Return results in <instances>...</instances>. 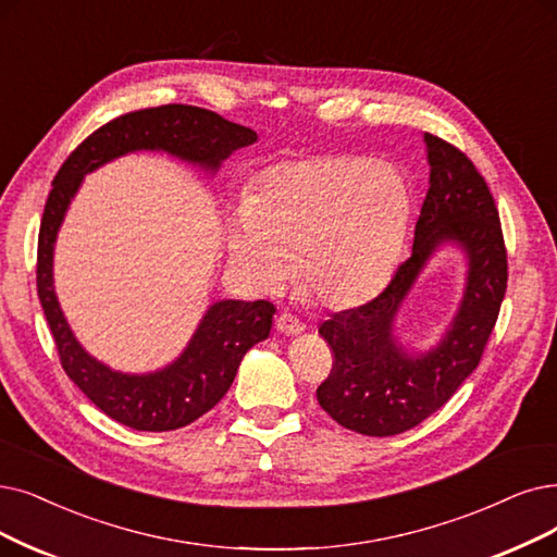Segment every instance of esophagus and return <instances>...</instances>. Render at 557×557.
I'll return each instance as SVG.
<instances>
[{
    "mask_svg": "<svg viewBox=\"0 0 557 557\" xmlns=\"http://www.w3.org/2000/svg\"><path fill=\"white\" fill-rule=\"evenodd\" d=\"M276 329L285 333V336H297V333L304 331V324L293 313H281L276 318Z\"/></svg>",
    "mask_w": 557,
    "mask_h": 557,
    "instance_id": "1",
    "label": "esophagus"
}]
</instances>
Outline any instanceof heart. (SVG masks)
Returning a JSON list of instances; mask_svg holds the SVG:
<instances>
[{
	"label": "heart",
	"instance_id": "heart-1",
	"mask_svg": "<svg viewBox=\"0 0 557 557\" xmlns=\"http://www.w3.org/2000/svg\"><path fill=\"white\" fill-rule=\"evenodd\" d=\"M409 224V191L386 162L313 154L267 169L228 228L233 262L260 290L293 276L318 304L347 308L388 281Z\"/></svg>",
	"mask_w": 557,
	"mask_h": 557
}]
</instances>
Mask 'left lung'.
<instances>
[{
    "mask_svg": "<svg viewBox=\"0 0 557 557\" xmlns=\"http://www.w3.org/2000/svg\"><path fill=\"white\" fill-rule=\"evenodd\" d=\"M425 144L430 189L411 256L374 299L333 313L320 326L333 349V368L318 388V403L338 425L366 436L403 434L448 403L478 368L507 290L500 216L484 177L457 146L430 132ZM443 240L459 243L467 253L465 297L442 343L425 355H411L396 343L392 322Z\"/></svg>",
    "mask_w": 557,
    "mask_h": 557,
    "instance_id": "1",
    "label": "left lung"
}]
</instances>
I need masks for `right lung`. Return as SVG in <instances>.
Returning <instances> with one entry per match:
<instances>
[{
	"mask_svg": "<svg viewBox=\"0 0 557 557\" xmlns=\"http://www.w3.org/2000/svg\"><path fill=\"white\" fill-rule=\"evenodd\" d=\"M256 139L251 127L231 123L210 109L162 104L104 123L69 154L54 175L38 233V299L61 368L100 411L121 425L139 432H169L208 413L231 388L242 356L270 336L276 308L264 299L216 301L208 308L187 349L171 366L148 374L107 368L77 343L54 295V242L71 198L86 173L127 152L164 150L206 171H216L233 150L251 146Z\"/></svg>",
	"mask_w": 557,
	"mask_h": 557,
	"instance_id": "1",
	"label": "right lung"
}]
</instances>
